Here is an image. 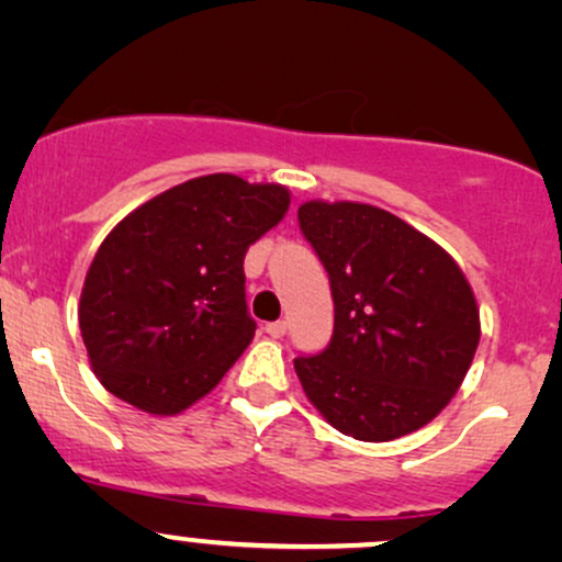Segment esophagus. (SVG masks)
I'll use <instances>...</instances> for the list:
<instances>
[{
    "instance_id": "obj_1",
    "label": "esophagus",
    "mask_w": 562,
    "mask_h": 562,
    "mask_svg": "<svg viewBox=\"0 0 562 562\" xmlns=\"http://www.w3.org/2000/svg\"><path fill=\"white\" fill-rule=\"evenodd\" d=\"M285 331H288V324H285V322H272V324H267V334H269V337L280 339V337H285Z\"/></svg>"
}]
</instances>
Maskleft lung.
<instances>
[{
    "instance_id": "obj_1",
    "label": "left lung",
    "mask_w": 562,
    "mask_h": 562,
    "mask_svg": "<svg viewBox=\"0 0 562 562\" xmlns=\"http://www.w3.org/2000/svg\"><path fill=\"white\" fill-rule=\"evenodd\" d=\"M301 233L329 274L334 331L295 373L345 436L394 440L428 425L470 371L480 311L457 261L392 212L305 202Z\"/></svg>"
}]
</instances>
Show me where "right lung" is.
I'll list each match as a JSON object with an SVG mask.
<instances>
[{
  "label": "right lung",
  "mask_w": 562,
  "mask_h": 562,
  "mask_svg": "<svg viewBox=\"0 0 562 562\" xmlns=\"http://www.w3.org/2000/svg\"><path fill=\"white\" fill-rule=\"evenodd\" d=\"M288 207L285 187L212 173L162 191L105 236L80 331L113 396L176 415L217 386L257 331L244 257Z\"/></svg>",
  "instance_id": "add662e5"
}]
</instances>
